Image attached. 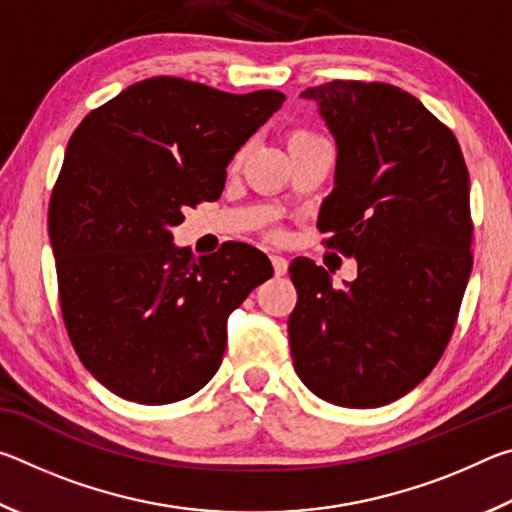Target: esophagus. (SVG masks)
<instances>
[{
    "instance_id": "esophagus-1",
    "label": "esophagus",
    "mask_w": 512,
    "mask_h": 512,
    "mask_svg": "<svg viewBox=\"0 0 512 512\" xmlns=\"http://www.w3.org/2000/svg\"><path fill=\"white\" fill-rule=\"evenodd\" d=\"M271 264H273L275 275H284V273H287V268H289L287 259L280 257V255H271Z\"/></svg>"
}]
</instances>
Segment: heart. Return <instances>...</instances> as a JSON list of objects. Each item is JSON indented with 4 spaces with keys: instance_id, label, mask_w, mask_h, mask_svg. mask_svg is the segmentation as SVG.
Returning a JSON list of instances; mask_svg holds the SVG:
<instances>
[{
    "instance_id": "1",
    "label": "heart",
    "mask_w": 512,
    "mask_h": 512,
    "mask_svg": "<svg viewBox=\"0 0 512 512\" xmlns=\"http://www.w3.org/2000/svg\"><path fill=\"white\" fill-rule=\"evenodd\" d=\"M309 137H318V135L307 131V128H298V131H293V133L289 135V144H291V142H298V140H309Z\"/></svg>"
}]
</instances>
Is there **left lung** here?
Here are the masks:
<instances>
[{
	"label": "left lung",
	"mask_w": 512,
	"mask_h": 512,
	"mask_svg": "<svg viewBox=\"0 0 512 512\" xmlns=\"http://www.w3.org/2000/svg\"><path fill=\"white\" fill-rule=\"evenodd\" d=\"M302 97L339 146L318 230L357 259V280L336 289L293 259V366L320 400L375 409L413 391L452 339L472 273L470 173L452 128L395 85L332 81Z\"/></svg>",
	"instance_id": "left-lung-1"
}]
</instances>
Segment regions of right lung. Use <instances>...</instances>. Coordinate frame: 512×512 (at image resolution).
Masks as SVG:
<instances>
[{
    "label": "right lung",
    "mask_w": 512,
    "mask_h": 512,
    "mask_svg": "<svg viewBox=\"0 0 512 512\" xmlns=\"http://www.w3.org/2000/svg\"><path fill=\"white\" fill-rule=\"evenodd\" d=\"M284 99L153 76L69 137L47 221L58 300L76 354L108 391L171 404L219 370L228 316L273 266L239 241L196 259L171 228L221 196L225 167Z\"/></svg>",
    "instance_id": "obj_1"
}]
</instances>
